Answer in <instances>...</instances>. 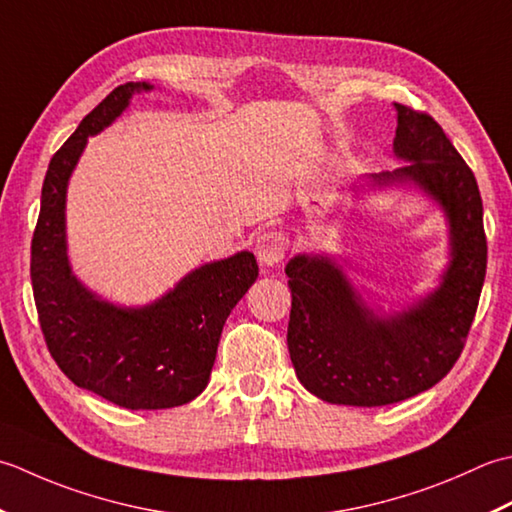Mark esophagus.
I'll return each instance as SVG.
<instances>
[{"instance_id": "esophagus-1", "label": "esophagus", "mask_w": 512, "mask_h": 512, "mask_svg": "<svg viewBox=\"0 0 512 512\" xmlns=\"http://www.w3.org/2000/svg\"><path fill=\"white\" fill-rule=\"evenodd\" d=\"M254 249L260 265L276 267L283 263V258L289 249V238L283 232H276V229H267V232H263L256 238Z\"/></svg>"}]
</instances>
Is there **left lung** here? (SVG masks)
I'll use <instances>...</instances> for the list:
<instances>
[{
    "instance_id": "1",
    "label": "left lung",
    "mask_w": 512,
    "mask_h": 512,
    "mask_svg": "<svg viewBox=\"0 0 512 512\" xmlns=\"http://www.w3.org/2000/svg\"><path fill=\"white\" fill-rule=\"evenodd\" d=\"M393 150L409 163L373 176L413 181L442 203L453 260L442 287L402 316L380 320L327 258L289 260V356L302 387L331 404L384 406L435 387L453 369L475 320L488 245L473 170L431 114L395 103Z\"/></svg>"
}]
</instances>
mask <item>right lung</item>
I'll return each instance as SVG.
<instances>
[{
	"instance_id": "right-lung-1",
	"label": "right lung",
	"mask_w": 512,
	"mask_h": 512,
	"mask_svg": "<svg viewBox=\"0 0 512 512\" xmlns=\"http://www.w3.org/2000/svg\"><path fill=\"white\" fill-rule=\"evenodd\" d=\"M137 90L114 88L83 117L50 159L41 210L30 245V280L46 347L57 367L81 389L123 409H172L207 387L227 316L258 276L254 254L241 252L203 265L168 296L143 309L101 302L70 274L66 256V185L88 134L119 117Z\"/></svg>"
}]
</instances>
